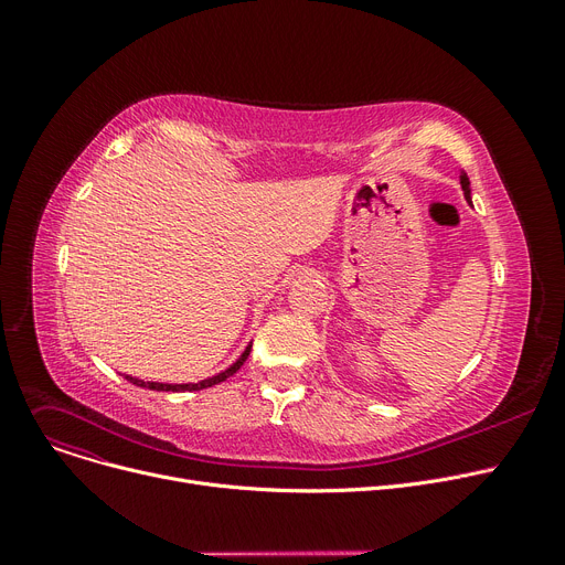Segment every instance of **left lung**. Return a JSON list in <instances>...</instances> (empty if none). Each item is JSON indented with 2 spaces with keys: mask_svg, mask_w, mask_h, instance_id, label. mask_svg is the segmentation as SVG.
<instances>
[{
  "mask_svg": "<svg viewBox=\"0 0 565 565\" xmlns=\"http://www.w3.org/2000/svg\"><path fill=\"white\" fill-rule=\"evenodd\" d=\"M460 183H462V190H465V196H467V201L471 203V199H469V178H467V173H462V175H460Z\"/></svg>",
  "mask_w": 565,
  "mask_h": 565,
  "instance_id": "left-lung-1",
  "label": "left lung"
}]
</instances>
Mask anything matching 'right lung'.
Returning a JSON list of instances; mask_svg holds the SVG:
<instances>
[{
  "label": "right lung",
  "instance_id": "right-lung-1",
  "mask_svg": "<svg viewBox=\"0 0 565 565\" xmlns=\"http://www.w3.org/2000/svg\"><path fill=\"white\" fill-rule=\"evenodd\" d=\"M249 350H252V345H247V350L243 352V358L237 360L231 369H226L224 373H220V375H215V377H207V380H201V382H196V384H164V382H143V380H137V377H128L126 375V380H130L132 384H137V387H143V390H156V392H199V390H207V387H213V384H220V382H224L226 377H231L237 369H241L245 362H247V358H249Z\"/></svg>",
  "mask_w": 565,
  "mask_h": 565
}]
</instances>
